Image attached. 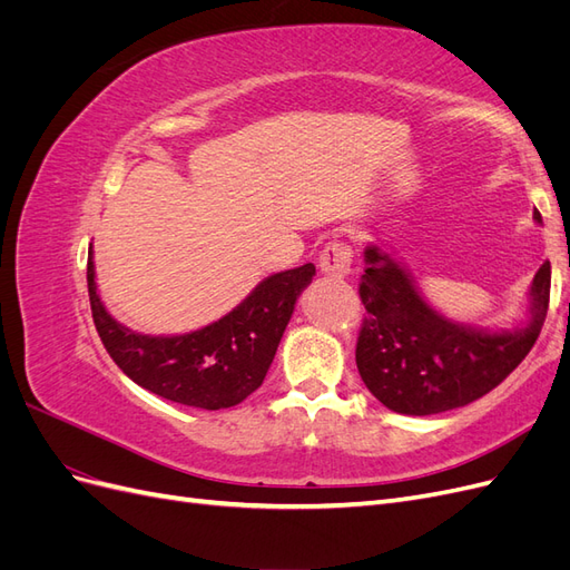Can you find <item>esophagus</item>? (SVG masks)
Listing matches in <instances>:
<instances>
[{
  "instance_id": "1",
  "label": "esophagus",
  "mask_w": 570,
  "mask_h": 570,
  "mask_svg": "<svg viewBox=\"0 0 570 570\" xmlns=\"http://www.w3.org/2000/svg\"><path fill=\"white\" fill-rule=\"evenodd\" d=\"M318 266L325 275H333V278H347L352 273V247L342 243V239H333L321 252Z\"/></svg>"
}]
</instances>
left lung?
<instances>
[{
    "label": "left lung",
    "mask_w": 570,
    "mask_h": 570,
    "mask_svg": "<svg viewBox=\"0 0 570 570\" xmlns=\"http://www.w3.org/2000/svg\"><path fill=\"white\" fill-rule=\"evenodd\" d=\"M534 220L542 223L540 212ZM358 295L366 318L356 368L377 402L406 416L459 409L494 390L538 340L549 306L551 266L544 262L528 292V323L513 331L456 323L430 306L409 268L377 245L364 252Z\"/></svg>",
    "instance_id": "1"
}]
</instances>
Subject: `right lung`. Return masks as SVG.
<instances>
[{"label": "right lung", "instance_id": "add662e5", "mask_svg": "<svg viewBox=\"0 0 570 570\" xmlns=\"http://www.w3.org/2000/svg\"><path fill=\"white\" fill-rule=\"evenodd\" d=\"M314 275V264L273 273L230 314L199 331L142 335L107 312L95 283L92 249L88 256L95 327L116 366L164 400L206 411L235 406L262 387L297 297Z\"/></svg>", "mask_w": 570, "mask_h": 570}]
</instances>
